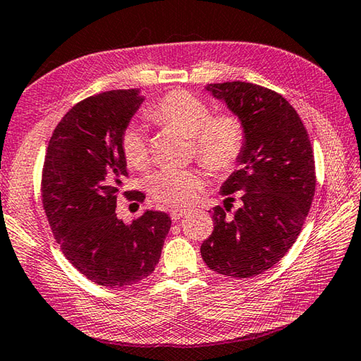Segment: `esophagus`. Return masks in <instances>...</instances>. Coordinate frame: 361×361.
<instances>
[{"mask_svg":"<svg viewBox=\"0 0 361 361\" xmlns=\"http://www.w3.org/2000/svg\"><path fill=\"white\" fill-rule=\"evenodd\" d=\"M185 214H187L185 209H173L171 214H169V215H171V219H173L174 221H178V220H180L182 216L185 215Z\"/></svg>","mask_w":361,"mask_h":361,"instance_id":"esophagus-1","label":"esophagus"}]
</instances>
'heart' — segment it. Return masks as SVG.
<instances>
[{
    "label": "heart",
    "instance_id": "b5f03b06",
    "mask_svg": "<svg viewBox=\"0 0 361 361\" xmlns=\"http://www.w3.org/2000/svg\"><path fill=\"white\" fill-rule=\"evenodd\" d=\"M161 127L190 137L196 160L210 173H229L239 163L245 147V126L235 113L214 114L202 99L188 91H171L146 111ZM121 152L133 169L149 163L147 138L142 128L128 126L121 133ZM202 190V178L195 169H161L149 180L152 198L168 206H187Z\"/></svg>",
    "mask_w": 361,
    "mask_h": 361
}]
</instances>
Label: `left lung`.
Here are the masks:
<instances>
[{
  "mask_svg": "<svg viewBox=\"0 0 361 361\" xmlns=\"http://www.w3.org/2000/svg\"><path fill=\"white\" fill-rule=\"evenodd\" d=\"M245 126L239 169L220 188L214 231L201 245L209 269L251 278L281 261L300 234L316 190L314 155L307 128L281 94L245 81L207 85ZM233 192L241 207L227 215Z\"/></svg>",
  "mask_w": 361,
  "mask_h": 361,
  "instance_id": "obj_1",
  "label": "left lung"
}]
</instances>
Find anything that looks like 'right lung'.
I'll return each mask as SVG.
<instances>
[{"label": "right lung", "mask_w": 361, "mask_h": 361, "mask_svg": "<svg viewBox=\"0 0 361 361\" xmlns=\"http://www.w3.org/2000/svg\"><path fill=\"white\" fill-rule=\"evenodd\" d=\"M138 90L78 102L54 128L42 169V202L54 239L80 274L99 286H132L159 264L171 228L168 214L146 210L132 224L116 215L127 178L121 133L142 104ZM142 201L141 192H124Z\"/></svg>", "instance_id": "obj_1"}]
</instances>
